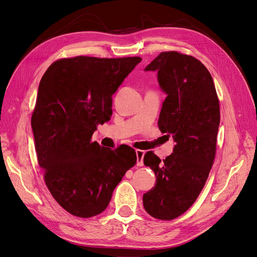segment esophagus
<instances>
[{
    "label": "esophagus",
    "mask_w": 257,
    "mask_h": 257,
    "mask_svg": "<svg viewBox=\"0 0 257 257\" xmlns=\"http://www.w3.org/2000/svg\"><path fill=\"white\" fill-rule=\"evenodd\" d=\"M137 156H138V167H143L144 166V155L145 151L143 150H137Z\"/></svg>",
    "instance_id": "esophagus-1"
}]
</instances>
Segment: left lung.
Returning a JSON list of instances; mask_svg holds the SVG:
<instances>
[{
  "mask_svg": "<svg viewBox=\"0 0 257 257\" xmlns=\"http://www.w3.org/2000/svg\"><path fill=\"white\" fill-rule=\"evenodd\" d=\"M156 71L167 98L158 127L173 134V153L161 159L147 152L144 164L156 176L154 187L143 196L146 211L158 220L178 218L203 190L217 151L220 104L213 80L197 58L176 51L161 52L146 66Z\"/></svg>",
  "mask_w": 257,
  "mask_h": 257,
  "instance_id": "8db88e82",
  "label": "left lung"
}]
</instances>
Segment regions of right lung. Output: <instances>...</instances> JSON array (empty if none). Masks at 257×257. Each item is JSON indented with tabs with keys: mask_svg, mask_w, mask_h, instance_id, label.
<instances>
[{
	"mask_svg": "<svg viewBox=\"0 0 257 257\" xmlns=\"http://www.w3.org/2000/svg\"><path fill=\"white\" fill-rule=\"evenodd\" d=\"M141 57L76 56L53 62L39 82L31 117L35 150L47 187L73 215L91 218L108 206L137 153L91 142L112 114V94Z\"/></svg>",
	"mask_w": 257,
	"mask_h": 257,
	"instance_id": "1",
	"label": "right lung"
}]
</instances>
